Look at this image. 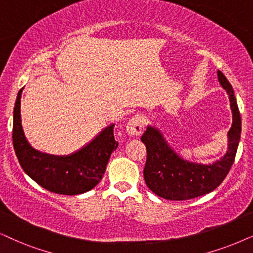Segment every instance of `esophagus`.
<instances>
[{"label":"esophagus","instance_id":"esophagus-1","mask_svg":"<svg viewBox=\"0 0 253 253\" xmlns=\"http://www.w3.org/2000/svg\"><path fill=\"white\" fill-rule=\"evenodd\" d=\"M143 125H145V117L141 114H136L130 118L126 125V130L130 136H137L142 133Z\"/></svg>","mask_w":253,"mask_h":253}]
</instances>
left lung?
<instances>
[{"instance_id": "8db88e82", "label": "left lung", "mask_w": 253, "mask_h": 253, "mask_svg": "<svg viewBox=\"0 0 253 253\" xmlns=\"http://www.w3.org/2000/svg\"><path fill=\"white\" fill-rule=\"evenodd\" d=\"M218 81L226 89L232 111V125L228 132V150L212 165L189 162L178 156L158 128L147 127L141 136L146 145L147 160L143 168L147 187L158 196L170 201H184L211 193L226 177L235 161L242 121L232 86L226 77L217 71Z\"/></svg>"}]
</instances>
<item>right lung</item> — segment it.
Returning a JSON list of instances; mask_svg holds the SVG:
<instances>
[{
    "label": "right lung",
    "instance_id": "right-lung-1",
    "mask_svg": "<svg viewBox=\"0 0 253 253\" xmlns=\"http://www.w3.org/2000/svg\"><path fill=\"white\" fill-rule=\"evenodd\" d=\"M20 89L14 107L12 143L18 162L35 182L51 193L79 195L94 188L101 178L110 156L117 149L114 125L104 128L82 149L70 155H50L31 147L24 135L21 120Z\"/></svg>",
    "mask_w": 253,
    "mask_h": 253
}]
</instances>
